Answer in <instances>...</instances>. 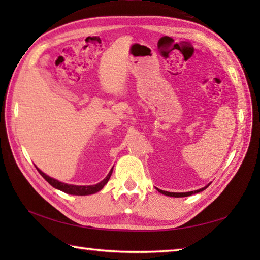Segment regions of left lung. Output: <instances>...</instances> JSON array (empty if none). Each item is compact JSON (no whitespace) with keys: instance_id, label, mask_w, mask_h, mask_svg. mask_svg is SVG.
<instances>
[{"instance_id":"1","label":"left lung","mask_w":260,"mask_h":260,"mask_svg":"<svg viewBox=\"0 0 260 260\" xmlns=\"http://www.w3.org/2000/svg\"><path fill=\"white\" fill-rule=\"evenodd\" d=\"M211 184V183H209L208 185H206L204 187H201V189H199V190H196V191H190V192H181V193H175V192H168V191H163V190H159V189H157V191L159 192V193H162V194H164V196H168V197H174V198H182V197H189V196H192V194H196V193H199V192H201V191H203V190H206L207 187Z\"/></svg>"}]
</instances>
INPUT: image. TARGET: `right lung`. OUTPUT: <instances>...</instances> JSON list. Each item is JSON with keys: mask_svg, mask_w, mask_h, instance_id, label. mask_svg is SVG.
<instances>
[{"mask_svg": "<svg viewBox=\"0 0 260 260\" xmlns=\"http://www.w3.org/2000/svg\"><path fill=\"white\" fill-rule=\"evenodd\" d=\"M37 170L39 171V173L43 176V179H45L49 184L52 185L53 187H56V189H58L60 191L68 193V194H73V196H89V194H93V193H96L98 191H101L105 186V184L107 183L109 178H110V175H112V173H113V169H112L109 171V173L107 174L106 178L95 185H73V184L63 183V182H60L56 179L50 178V176L43 173L42 171L39 170L38 168H37Z\"/></svg>", "mask_w": 260, "mask_h": 260, "instance_id": "obj_1", "label": "right lung"}]
</instances>
